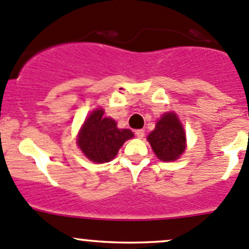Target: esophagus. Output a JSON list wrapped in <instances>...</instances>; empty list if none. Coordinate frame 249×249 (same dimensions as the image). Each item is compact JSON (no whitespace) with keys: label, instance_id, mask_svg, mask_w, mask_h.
Masks as SVG:
<instances>
[{"label":"esophagus","instance_id":"34e87169","mask_svg":"<svg viewBox=\"0 0 249 249\" xmlns=\"http://www.w3.org/2000/svg\"><path fill=\"white\" fill-rule=\"evenodd\" d=\"M135 135H136V137H139V139H143V137H144V130H136V131H135Z\"/></svg>","mask_w":249,"mask_h":249}]
</instances>
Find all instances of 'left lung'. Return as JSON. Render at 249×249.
<instances>
[{"label": "left lung", "mask_w": 249, "mask_h": 249, "mask_svg": "<svg viewBox=\"0 0 249 249\" xmlns=\"http://www.w3.org/2000/svg\"><path fill=\"white\" fill-rule=\"evenodd\" d=\"M155 155L162 161L178 159L185 148V134L175 113H166L148 136Z\"/></svg>", "instance_id": "8db88e82"}]
</instances>
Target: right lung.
Returning <instances> with one entry per match:
<instances>
[{
	"instance_id": "1",
	"label": "right lung",
	"mask_w": 249,
	"mask_h": 249,
	"mask_svg": "<svg viewBox=\"0 0 249 249\" xmlns=\"http://www.w3.org/2000/svg\"><path fill=\"white\" fill-rule=\"evenodd\" d=\"M132 136L131 130L118 129L114 120L104 117L102 109H96L85 120L77 143L85 157L102 164L110 161L123 143Z\"/></svg>"
}]
</instances>
